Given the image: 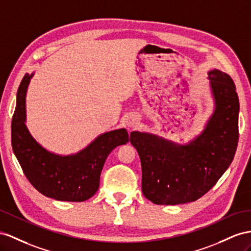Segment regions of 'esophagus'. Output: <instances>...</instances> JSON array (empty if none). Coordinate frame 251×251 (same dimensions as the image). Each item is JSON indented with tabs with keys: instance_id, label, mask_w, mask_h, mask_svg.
I'll use <instances>...</instances> for the list:
<instances>
[{
	"instance_id": "1",
	"label": "esophagus",
	"mask_w": 251,
	"mask_h": 251,
	"mask_svg": "<svg viewBox=\"0 0 251 251\" xmlns=\"http://www.w3.org/2000/svg\"><path fill=\"white\" fill-rule=\"evenodd\" d=\"M139 123V118L137 115H129L126 120V124L128 125V127H134Z\"/></svg>"
}]
</instances>
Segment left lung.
<instances>
[{
	"label": "left lung",
	"instance_id": "obj_1",
	"mask_svg": "<svg viewBox=\"0 0 251 251\" xmlns=\"http://www.w3.org/2000/svg\"><path fill=\"white\" fill-rule=\"evenodd\" d=\"M214 111L204 129L188 144L132 131L142 166L143 195L156 204L195 201L214 187L232 162L239 141L240 102L231 77L208 72Z\"/></svg>",
	"mask_w": 251,
	"mask_h": 251
}]
</instances>
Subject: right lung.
I'll use <instances>...</instances> for the list:
<instances>
[{"label":"right lung","mask_w":251,"mask_h":251,"mask_svg":"<svg viewBox=\"0 0 251 251\" xmlns=\"http://www.w3.org/2000/svg\"><path fill=\"white\" fill-rule=\"evenodd\" d=\"M33 74L19 86L11 122V145L31 185L41 194L61 201H85L100 187L102 166L115 147L129 141L125 128L101 133L86 149L61 156L47 151L33 138L26 124V92Z\"/></svg>","instance_id":"add662e5"}]
</instances>
